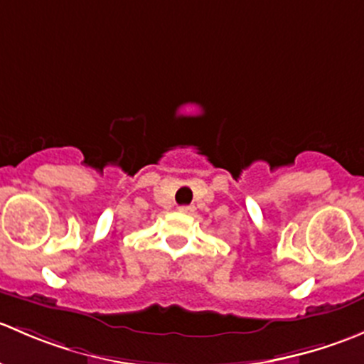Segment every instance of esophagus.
Wrapping results in <instances>:
<instances>
[{
  "instance_id": "34e87169",
  "label": "esophagus",
  "mask_w": 364,
  "mask_h": 364,
  "mask_svg": "<svg viewBox=\"0 0 364 364\" xmlns=\"http://www.w3.org/2000/svg\"><path fill=\"white\" fill-rule=\"evenodd\" d=\"M179 211H183V213H192L193 208H192V205H181V208H179Z\"/></svg>"
}]
</instances>
